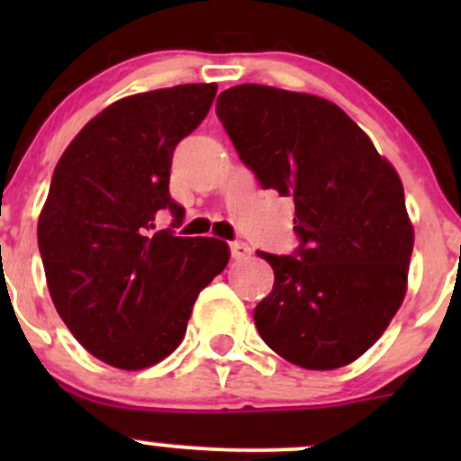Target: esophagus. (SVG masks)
<instances>
[{
  "label": "esophagus",
  "mask_w": 461,
  "mask_h": 461,
  "mask_svg": "<svg viewBox=\"0 0 461 461\" xmlns=\"http://www.w3.org/2000/svg\"><path fill=\"white\" fill-rule=\"evenodd\" d=\"M230 252H231V258L240 260V258H248L249 254H252V249H249V245L243 243V240H234V243H230Z\"/></svg>",
  "instance_id": "1"
}]
</instances>
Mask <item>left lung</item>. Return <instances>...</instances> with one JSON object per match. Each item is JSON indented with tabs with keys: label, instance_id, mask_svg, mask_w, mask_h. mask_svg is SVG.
Here are the masks:
<instances>
[{
	"label": "left lung",
	"instance_id": "8db88e82",
	"mask_svg": "<svg viewBox=\"0 0 461 461\" xmlns=\"http://www.w3.org/2000/svg\"><path fill=\"white\" fill-rule=\"evenodd\" d=\"M216 115L260 187L294 198L299 248L257 252L274 269L254 308L260 339L308 370L359 359L406 294L415 234L397 171L355 120L310 93L231 86Z\"/></svg>",
	"mask_w": 461,
	"mask_h": 461
}]
</instances>
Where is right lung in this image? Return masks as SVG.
I'll list each match as a JSON object with an SVG mask.
<instances>
[{
    "label": "right lung",
    "mask_w": 461,
    "mask_h": 461,
    "mask_svg": "<svg viewBox=\"0 0 461 461\" xmlns=\"http://www.w3.org/2000/svg\"><path fill=\"white\" fill-rule=\"evenodd\" d=\"M216 85L122 97L91 120L53 171L37 245L55 310L104 364L142 370L180 346L204 285L225 269L218 239L176 236L169 196L176 144L207 115ZM169 208L175 222L158 230Z\"/></svg>",
    "instance_id": "1"
}]
</instances>
